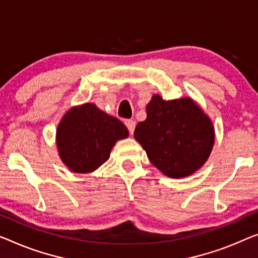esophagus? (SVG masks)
Returning <instances> with one entry per match:
<instances>
[{"mask_svg": "<svg viewBox=\"0 0 258 258\" xmlns=\"http://www.w3.org/2000/svg\"><path fill=\"white\" fill-rule=\"evenodd\" d=\"M125 125L127 126L130 134H133L134 128H136V121L132 120V119H127V120H125Z\"/></svg>", "mask_w": 258, "mask_h": 258, "instance_id": "1", "label": "esophagus"}]
</instances>
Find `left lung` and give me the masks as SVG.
I'll return each instance as SVG.
<instances>
[{"mask_svg":"<svg viewBox=\"0 0 258 258\" xmlns=\"http://www.w3.org/2000/svg\"><path fill=\"white\" fill-rule=\"evenodd\" d=\"M147 118L134 131V138L151 162L171 178L186 177L209 159L214 144L211 119L189 97L164 101L154 95Z\"/></svg>","mask_w":258,"mask_h":258,"instance_id":"8db88e82","label":"left lung"}]
</instances>
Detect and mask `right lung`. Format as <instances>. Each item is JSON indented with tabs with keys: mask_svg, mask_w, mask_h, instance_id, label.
I'll use <instances>...</instances> for the list:
<instances>
[{
	"mask_svg": "<svg viewBox=\"0 0 258 258\" xmlns=\"http://www.w3.org/2000/svg\"><path fill=\"white\" fill-rule=\"evenodd\" d=\"M128 137L126 126L95 104L72 107L56 130V147L72 171L87 174L106 162L118 140Z\"/></svg>",
	"mask_w": 258,
	"mask_h": 258,
	"instance_id": "right-lung-1",
	"label": "right lung"
}]
</instances>
